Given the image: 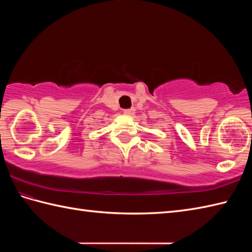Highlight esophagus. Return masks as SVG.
I'll return each instance as SVG.
<instances>
[{"label": "esophagus", "mask_w": 252, "mask_h": 252, "mask_svg": "<svg viewBox=\"0 0 252 252\" xmlns=\"http://www.w3.org/2000/svg\"><path fill=\"white\" fill-rule=\"evenodd\" d=\"M134 109H133V108H131V109H126L125 110V114L126 115H127V116H132L133 114H134Z\"/></svg>", "instance_id": "34e87169"}]
</instances>
